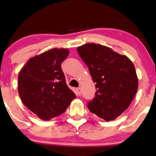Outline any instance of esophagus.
Listing matches in <instances>:
<instances>
[{
  "mask_svg": "<svg viewBox=\"0 0 156 156\" xmlns=\"http://www.w3.org/2000/svg\"><path fill=\"white\" fill-rule=\"evenodd\" d=\"M76 93H77V95H81V89L80 87L76 88Z\"/></svg>",
  "mask_w": 156,
  "mask_h": 156,
  "instance_id": "34e87169",
  "label": "esophagus"
}]
</instances>
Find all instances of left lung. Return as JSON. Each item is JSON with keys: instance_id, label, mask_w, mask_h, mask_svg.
<instances>
[{"instance_id": "1", "label": "left lung", "mask_w": 156, "mask_h": 156, "mask_svg": "<svg viewBox=\"0 0 156 156\" xmlns=\"http://www.w3.org/2000/svg\"><path fill=\"white\" fill-rule=\"evenodd\" d=\"M77 51L88 66L97 92L88 103L93 114L114 120L127 110L138 87L136 71L130 58L101 44H86Z\"/></svg>"}]
</instances>
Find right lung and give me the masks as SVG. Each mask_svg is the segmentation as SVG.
<instances>
[{
  "instance_id": "add662e5",
  "label": "right lung",
  "mask_w": 156,
  "mask_h": 156,
  "mask_svg": "<svg viewBox=\"0 0 156 156\" xmlns=\"http://www.w3.org/2000/svg\"><path fill=\"white\" fill-rule=\"evenodd\" d=\"M69 53L66 48H51L30 58L20 70V98L41 120H49L59 116L76 98L68 87L61 67Z\"/></svg>"
}]
</instances>
